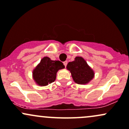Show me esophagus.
I'll list each match as a JSON object with an SVG mask.
<instances>
[{"mask_svg": "<svg viewBox=\"0 0 129 129\" xmlns=\"http://www.w3.org/2000/svg\"><path fill=\"white\" fill-rule=\"evenodd\" d=\"M63 64H64L65 67H66V66H67V64H68V61H65L63 62Z\"/></svg>", "mask_w": 129, "mask_h": 129, "instance_id": "1", "label": "esophagus"}]
</instances>
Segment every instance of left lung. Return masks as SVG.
I'll use <instances>...</instances> for the list:
<instances>
[{"mask_svg": "<svg viewBox=\"0 0 129 129\" xmlns=\"http://www.w3.org/2000/svg\"><path fill=\"white\" fill-rule=\"evenodd\" d=\"M66 68L70 71L73 80L78 84H86L94 77L93 71L82 57H76L74 61L69 62Z\"/></svg>", "mask_w": 129, "mask_h": 129, "instance_id": "left-lung-1", "label": "left lung"}]
</instances>
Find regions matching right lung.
Here are the masks:
<instances>
[{
  "mask_svg": "<svg viewBox=\"0 0 129 129\" xmlns=\"http://www.w3.org/2000/svg\"><path fill=\"white\" fill-rule=\"evenodd\" d=\"M64 68V66L59 60H51L46 57L33 71V79L41 86H46L55 80L57 72L59 69Z\"/></svg>",
  "mask_w": 129,
  "mask_h": 129,
  "instance_id": "right-lung-1",
  "label": "right lung"
}]
</instances>
